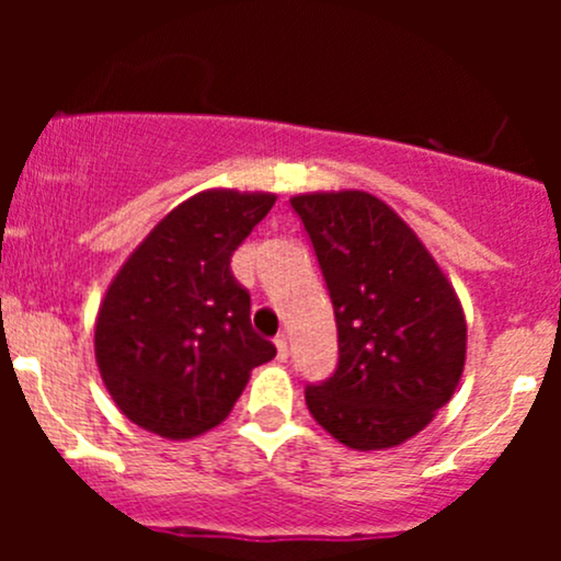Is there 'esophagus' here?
Masks as SVG:
<instances>
[{"instance_id":"esophagus-1","label":"esophagus","mask_w":561,"mask_h":561,"mask_svg":"<svg viewBox=\"0 0 561 561\" xmlns=\"http://www.w3.org/2000/svg\"><path fill=\"white\" fill-rule=\"evenodd\" d=\"M276 344V355H279V360H287V355H290V342H287V333H279V336L274 339Z\"/></svg>"}]
</instances>
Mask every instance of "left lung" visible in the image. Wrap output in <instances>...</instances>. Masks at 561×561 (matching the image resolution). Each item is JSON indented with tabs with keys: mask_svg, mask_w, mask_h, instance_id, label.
I'll use <instances>...</instances> for the list:
<instances>
[{
	"mask_svg": "<svg viewBox=\"0 0 561 561\" xmlns=\"http://www.w3.org/2000/svg\"><path fill=\"white\" fill-rule=\"evenodd\" d=\"M339 331L333 377L307 388L312 417L353 450H386L428 426L467 360L454 285L415 230L360 190L293 195Z\"/></svg>",
	"mask_w": 561,
	"mask_h": 561,
	"instance_id": "8db88e82",
	"label": "left lung"
}]
</instances>
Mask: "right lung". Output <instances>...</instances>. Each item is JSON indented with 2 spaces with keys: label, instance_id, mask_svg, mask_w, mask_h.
<instances>
[{
  "label": "right lung",
  "instance_id": "1",
  "mask_svg": "<svg viewBox=\"0 0 561 561\" xmlns=\"http://www.w3.org/2000/svg\"><path fill=\"white\" fill-rule=\"evenodd\" d=\"M271 192L203 190L124 260L94 325V358L118 410L151 434L219 426L276 347L249 320L230 257L271 211Z\"/></svg>",
  "mask_w": 561,
  "mask_h": 561
}]
</instances>
